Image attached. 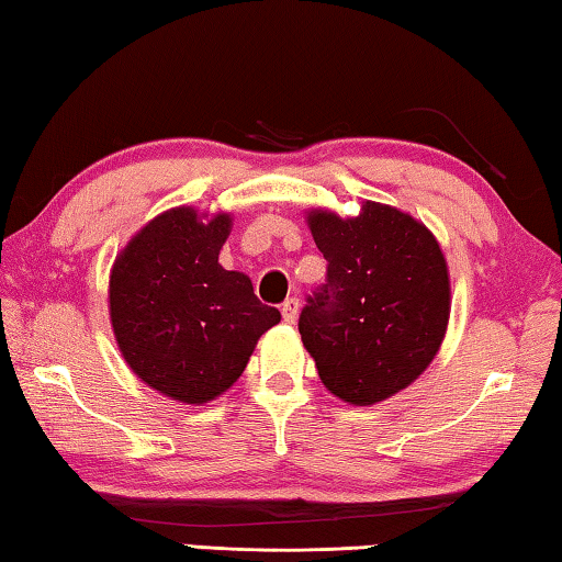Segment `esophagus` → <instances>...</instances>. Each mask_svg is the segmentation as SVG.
Listing matches in <instances>:
<instances>
[{
  "mask_svg": "<svg viewBox=\"0 0 562 562\" xmlns=\"http://www.w3.org/2000/svg\"><path fill=\"white\" fill-rule=\"evenodd\" d=\"M280 312H282V319L288 322V325H294V322H297V315H300V300L297 297L284 300Z\"/></svg>",
  "mask_w": 562,
  "mask_h": 562,
  "instance_id": "1",
  "label": "esophagus"
}]
</instances>
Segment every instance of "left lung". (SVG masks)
<instances>
[{"instance_id": "left-lung-1", "label": "left lung", "mask_w": 562, "mask_h": 562, "mask_svg": "<svg viewBox=\"0 0 562 562\" xmlns=\"http://www.w3.org/2000/svg\"><path fill=\"white\" fill-rule=\"evenodd\" d=\"M327 280L300 315L302 345L322 384L369 406L402 392L431 364L451 312L449 268L424 223L367 201L357 217L307 215Z\"/></svg>"}]
</instances>
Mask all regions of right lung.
<instances>
[{
    "label": "right lung",
    "instance_id": "add662e5",
    "mask_svg": "<svg viewBox=\"0 0 562 562\" xmlns=\"http://www.w3.org/2000/svg\"><path fill=\"white\" fill-rule=\"evenodd\" d=\"M231 215L173 207L131 237L111 270V325L126 364L176 402L205 404L245 372L280 322L243 272L217 262Z\"/></svg>",
    "mask_w": 562,
    "mask_h": 562
}]
</instances>
